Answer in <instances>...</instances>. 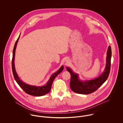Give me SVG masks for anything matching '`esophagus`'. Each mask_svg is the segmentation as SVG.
I'll use <instances>...</instances> for the list:
<instances>
[{"instance_id": "esophagus-1", "label": "esophagus", "mask_w": 123, "mask_h": 123, "mask_svg": "<svg viewBox=\"0 0 123 123\" xmlns=\"http://www.w3.org/2000/svg\"><path fill=\"white\" fill-rule=\"evenodd\" d=\"M70 61L69 59H65L63 61V64L65 66L68 65L70 64Z\"/></svg>"}]
</instances>
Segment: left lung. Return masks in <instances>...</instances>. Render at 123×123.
I'll return each mask as SVG.
<instances>
[{"mask_svg": "<svg viewBox=\"0 0 123 123\" xmlns=\"http://www.w3.org/2000/svg\"><path fill=\"white\" fill-rule=\"evenodd\" d=\"M111 47L109 46L106 53V64L104 71L99 76L91 80H81L78 74L73 71L70 67H67L66 69L70 72L71 76V89L77 94H91L95 91L106 81L109 76L111 67Z\"/></svg>", "mask_w": 123, "mask_h": 123, "instance_id": "left-lung-1", "label": "left lung"}]
</instances>
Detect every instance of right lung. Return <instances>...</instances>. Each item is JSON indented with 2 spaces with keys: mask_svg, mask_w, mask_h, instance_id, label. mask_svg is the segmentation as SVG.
<instances>
[{
  "mask_svg": "<svg viewBox=\"0 0 123 123\" xmlns=\"http://www.w3.org/2000/svg\"><path fill=\"white\" fill-rule=\"evenodd\" d=\"M21 34V33H20ZM20 34L18 38V40L15 43V46L14 47L13 51V56H12V72L13 74L14 77L16 80V81L18 83V84L19 86L22 88L24 91L28 94H30L31 95L35 96H41L44 95L45 94L50 92L52 85L55 78L63 70H64V66L62 65L61 67L56 72L53 74L49 79L48 81H47L46 85L41 86H37L34 85H31L28 84L25 82L22 81L21 79L19 78L18 76V74L15 69V52L17 46L18 41L19 39Z\"/></svg>",
  "mask_w": 123,
  "mask_h": 123,
  "instance_id": "1",
  "label": "right lung"
}]
</instances>
